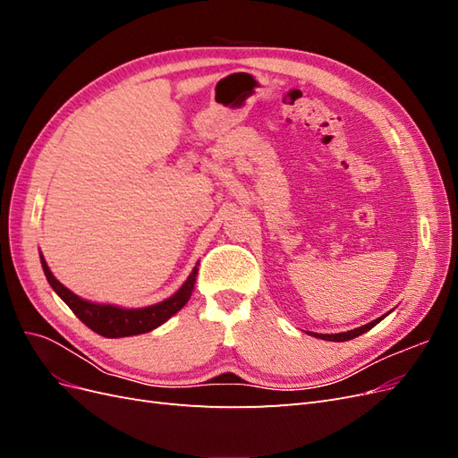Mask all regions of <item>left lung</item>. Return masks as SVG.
Returning <instances> with one entry per match:
<instances>
[{"mask_svg":"<svg viewBox=\"0 0 458 458\" xmlns=\"http://www.w3.org/2000/svg\"><path fill=\"white\" fill-rule=\"evenodd\" d=\"M380 321H382V317H378L377 321H372V323H369V325H365V327H359V328H355V330L340 332V335H315V336H317V338H323V340H330V342H345V340H352V338H357L359 335H363V332L370 330L372 327H377Z\"/></svg>","mask_w":458,"mask_h":458,"instance_id":"left-lung-1","label":"left lung"}]
</instances>
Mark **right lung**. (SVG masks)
Wrapping results in <instances>:
<instances>
[{
  "mask_svg": "<svg viewBox=\"0 0 458 458\" xmlns=\"http://www.w3.org/2000/svg\"><path fill=\"white\" fill-rule=\"evenodd\" d=\"M41 267H44V273L55 293L61 296V300L72 310V313L80 318V321L105 338L143 335V332H148L152 328L160 327L164 321H168L174 313H177L189 301L192 290H195L197 273H199L197 267L192 269L185 284L179 288L172 298L157 303V306L143 308V310H122L114 306H101V303H91L78 298L76 294L71 293V290L64 288L57 279H55L44 258H41Z\"/></svg>",
  "mask_w": 458,
  "mask_h": 458,
  "instance_id": "right-lung-1",
  "label": "right lung"
}]
</instances>
